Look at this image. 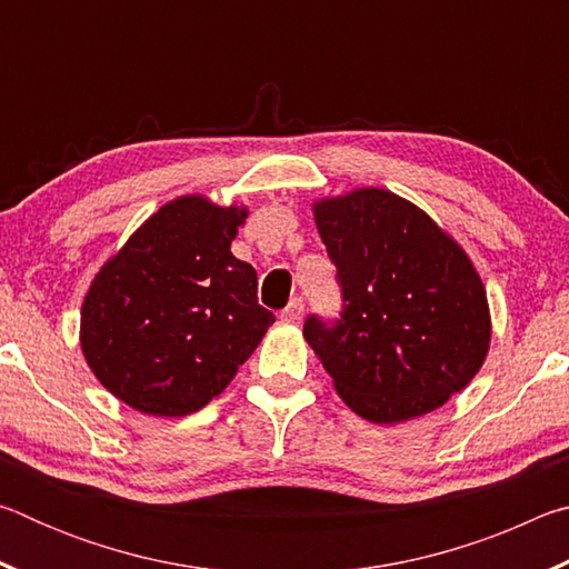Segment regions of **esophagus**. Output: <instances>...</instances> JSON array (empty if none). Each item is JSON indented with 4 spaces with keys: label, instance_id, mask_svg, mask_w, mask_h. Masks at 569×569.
I'll return each mask as SVG.
<instances>
[{
    "label": "esophagus",
    "instance_id": "obj_1",
    "mask_svg": "<svg viewBox=\"0 0 569 569\" xmlns=\"http://www.w3.org/2000/svg\"><path fill=\"white\" fill-rule=\"evenodd\" d=\"M303 308H306L303 298H291V303H288V306L283 308V311H281V319L298 323V321L303 319Z\"/></svg>",
    "mask_w": 569,
    "mask_h": 569
}]
</instances>
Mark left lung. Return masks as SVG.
<instances>
[{"mask_svg": "<svg viewBox=\"0 0 569 569\" xmlns=\"http://www.w3.org/2000/svg\"><path fill=\"white\" fill-rule=\"evenodd\" d=\"M313 213L341 311L336 319L311 313L303 336L336 391L377 423L439 409L489 349L487 293L475 266L423 210L389 190L321 200Z\"/></svg>", "mask_w": 569, "mask_h": 569, "instance_id": "1", "label": "left lung"}]
</instances>
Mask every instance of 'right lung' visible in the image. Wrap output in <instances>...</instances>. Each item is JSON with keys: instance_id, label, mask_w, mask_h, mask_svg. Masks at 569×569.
Listing matches in <instances>:
<instances>
[{"instance_id": "1", "label": "right lung", "mask_w": 569, "mask_h": 569, "mask_svg": "<svg viewBox=\"0 0 569 569\" xmlns=\"http://www.w3.org/2000/svg\"><path fill=\"white\" fill-rule=\"evenodd\" d=\"M246 208L178 198L102 266L82 303V351L128 407L186 417L218 397L276 316L230 253Z\"/></svg>"}]
</instances>
